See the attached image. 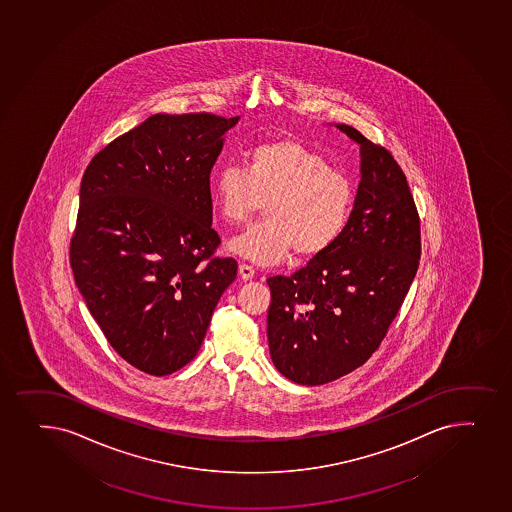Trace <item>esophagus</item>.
Here are the masks:
<instances>
[{
  "instance_id": "34e87169",
  "label": "esophagus",
  "mask_w": 512,
  "mask_h": 512,
  "mask_svg": "<svg viewBox=\"0 0 512 512\" xmlns=\"http://www.w3.org/2000/svg\"><path fill=\"white\" fill-rule=\"evenodd\" d=\"M238 272H240V277H242L243 281H248V279H252L253 274H255V270H253L252 265L248 264L238 265Z\"/></svg>"
}]
</instances>
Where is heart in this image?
<instances>
[{"instance_id":"obj_1","label":"heart","mask_w":512,"mask_h":512,"mask_svg":"<svg viewBox=\"0 0 512 512\" xmlns=\"http://www.w3.org/2000/svg\"><path fill=\"white\" fill-rule=\"evenodd\" d=\"M211 194L228 225H242L264 203L265 220L228 243L231 253L262 265L279 264L292 250L299 259L328 252L347 230L355 203L347 174L294 138L255 145L245 167H221Z\"/></svg>"}]
</instances>
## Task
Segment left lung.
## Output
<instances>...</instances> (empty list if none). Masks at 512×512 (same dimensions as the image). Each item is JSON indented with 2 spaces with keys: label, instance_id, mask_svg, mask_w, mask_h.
I'll return each instance as SVG.
<instances>
[{
  "label": "left lung",
  "instance_id": "obj_1",
  "mask_svg": "<svg viewBox=\"0 0 512 512\" xmlns=\"http://www.w3.org/2000/svg\"><path fill=\"white\" fill-rule=\"evenodd\" d=\"M360 145V184L347 230L291 277L274 275L267 338L275 369L321 385L367 362L413 284L421 230L406 176L382 145L343 123Z\"/></svg>",
  "mask_w": 512,
  "mask_h": 512
}]
</instances>
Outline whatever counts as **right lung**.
<instances>
[{"label": "right lung", "instance_id": "obj_1", "mask_svg": "<svg viewBox=\"0 0 512 512\" xmlns=\"http://www.w3.org/2000/svg\"><path fill=\"white\" fill-rule=\"evenodd\" d=\"M240 116L152 115L84 172L72 272L111 347L145 374L198 353L237 260L213 257L209 174Z\"/></svg>", "mask_w": 512, "mask_h": 512}]
</instances>
